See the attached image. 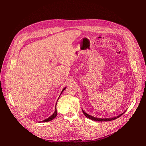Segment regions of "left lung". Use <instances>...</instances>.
<instances>
[{
    "instance_id": "obj_1",
    "label": "left lung",
    "mask_w": 146,
    "mask_h": 146,
    "mask_svg": "<svg viewBox=\"0 0 146 146\" xmlns=\"http://www.w3.org/2000/svg\"><path fill=\"white\" fill-rule=\"evenodd\" d=\"M82 113H84V114L85 115L86 117H87V118H90V119H92V120H94V121H112V120H114L115 119H117L118 118H119V117H121L125 112L127 110L125 111L124 112H123L122 114H119V115H117V117H113V118H97V117H93L91 115H89L87 113H86L84 110H83L82 109Z\"/></svg>"
}]
</instances>
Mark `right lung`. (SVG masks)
<instances>
[{
    "label": "right lung",
    "mask_w": 146,
    "mask_h": 146,
    "mask_svg": "<svg viewBox=\"0 0 146 146\" xmlns=\"http://www.w3.org/2000/svg\"><path fill=\"white\" fill-rule=\"evenodd\" d=\"M66 88V87H65V88H64L63 90H62V92H61V93H60V95H59V96H60V95L62 94V93L64 91H65V90ZM59 98H58V100H57V101L58 100V99H59ZM56 104H57V102H56V105H55V111H54V113L50 116V117H49L48 118H47V119H44L43 121H39V122H48V121H51V120H52L53 119H54L56 117V115H57V111H56Z\"/></svg>",
    "instance_id": "obj_1"
}]
</instances>
